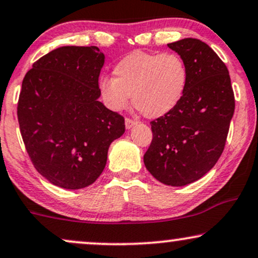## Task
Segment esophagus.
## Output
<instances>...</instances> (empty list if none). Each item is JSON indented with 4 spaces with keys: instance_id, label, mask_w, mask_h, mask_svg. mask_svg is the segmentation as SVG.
Instances as JSON below:
<instances>
[{
    "instance_id": "1",
    "label": "esophagus",
    "mask_w": 258,
    "mask_h": 258,
    "mask_svg": "<svg viewBox=\"0 0 258 258\" xmlns=\"http://www.w3.org/2000/svg\"><path fill=\"white\" fill-rule=\"evenodd\" d=\"M136 123H137V121H136V120L130 119V117H126V120H125V125H126V128H127V130L132 128V127L135 126Z\"/></svg>"
}]
</instances>
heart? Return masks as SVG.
Instances as JSON below:
<instances>
[{
  "mask_svg": "<svg viewBox=\"0 0 258 258\" xmlns=\"http://www.w3.org/2000/svg\"><path fill=\"white\" fill-rule=\"evenodd\" d=\"M113 78L99 82V92L108 108L133 105L145 117L167 115L180 103L188 82L185 61L175 52L133 51L114 66Z\"/></svg>",
  "mask_w": 258,
  "mask_h": 258,
  "instance_id": "obj_1",
  "label": "heart"
}]
</instances>
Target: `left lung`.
<instances>
[{"label":"left lung","mask_w":258,"mask_h":258,"mask_svg":"<svg viewBox=\"0 0 258 258\" xmlns=\"http://www.w3.org/2000/svg\"><path fill=\"white\" fill-rule=\"evenodd\" d=\"M188 70L180 103L150 122L153 141L144 164L164 185L185 186L215 166L227 139L234 113L228 70L209 45L196 38L169 43Z\"/></svg>","instance_id":"8db88e82"}]
</instances>
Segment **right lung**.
I'll return each mask as SVG.
<instances>
[{
    "label": "right lung",
    "mask_w": 258,
    "mask_h": 258,
    "mask_svg": "<svg viewBox=\"0 0 258 258\" xmlns=\"http://www.w3.org/2000/svg\"><path fill=\"white\" fill-rule=\"evenodd\" d=\"M104 63L97 46H61L25 74L18 101L21 137L33 166L51 184L78 190L96 181L125 119L98 101Z\"/></svg>",
    "instance_id": "1"
}]
</instances>
